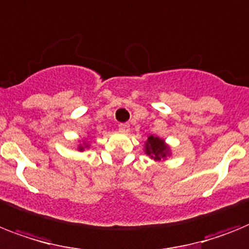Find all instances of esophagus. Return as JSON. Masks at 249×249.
Wrapping results in <instances>:
<instances>
[{
	"label": "esophagus",
	"mask_w": 249,
	"mask_h": 249,
	"mask_svg": "<svg viewBox=\"0 0 249 249\" xmlns=\"http://www.w3.org/2000/svg\"><path fill=\"white\" fill-rule=\"evenodd\" d=\"M119 130H120L121 133L126 134V133H129V130H130V126H129V124H120L119 125Z\"/></svg>",
	"instance_id": "1"
}]
</instances>
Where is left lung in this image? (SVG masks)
I'll list each match as a JSON object with an SVG mask.
<instances>
[{"label": "left lung", "mask_w": 249, "mask_h": 249, "mask_svg": "<svg viewBox=\"0 0 249 249\" xmlns=\"http://www.w3.org/2000/svg\"><path fill=\"white\" fill-rule=\"evenodd\" d=\"M144 152L156 162L164 160L167 157L171 156L170 145L164 142V139H160V137H156V135L148 137L145 145H144Z\"/></svg>", "instance_id": "left-lung-1"}]
</instances>
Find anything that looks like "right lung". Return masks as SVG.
<instances>
[{
    "mask_svg": "<svg viewBox=\"0 0 249 249\" xmlns=\"http://www.w3.org/2000/svg\"><path fill=\"white\" fill-rule=\"evenodd\" d=\"M79 143H81V144H78L79 152H83V150L87 149V148L89 147V142H87V141H81Z\"/></svg>",
    "mask_w": 249,
    "mask_h": 249,
    "instance_id": "obj_1",
    "label": "right lung"
}]
</instances>
